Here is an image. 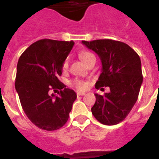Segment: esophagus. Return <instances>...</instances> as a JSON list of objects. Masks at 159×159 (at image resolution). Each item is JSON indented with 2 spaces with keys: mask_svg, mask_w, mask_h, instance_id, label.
<instances>
[{
  "mask_svg": "<svg viewBox=\"0 0 159 159\" xmlns=\"http://www.w3.org/2000/svg\"><path fill=\"white\" fill-rule=\"evenodd\" d=\"M77 95H78V96H81V95H85V93H84V92H77Z\"/></svg>",
  "mask_w": 159,
  "mask_h": 159,
  "instance_id": "1",
  "label": "esophagus"
}]
</instances>
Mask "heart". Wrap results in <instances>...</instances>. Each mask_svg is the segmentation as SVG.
Masks as SVG:
<instances>
[{"label":"heart","instance_id":"b5f03b06","mask_svg":"<svg viewBox=\"0 0 159 159\" xmlns=\"http://www.w3.org/2000/svg\"><path fill=\"white\" fill-rule=\"evenodd\" d=\"M79 57L82 60L83 62L85 64H87V65L92 60V59L95 58V56L92 53L89 52H81L79 54ZM67 67H68V60L66 59V60H64V61L62 64V68L64 70H66L67 68ZM71 85H72V86H74L79 90H85L87 88V87H88L87 82L82 80H79V79H75V80H71Z\"/></svg>","mask_w":159,"mask_h":159}]
</instances>
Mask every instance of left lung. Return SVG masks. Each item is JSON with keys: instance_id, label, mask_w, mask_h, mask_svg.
I'll list each match as a JSON object with an SVG mask.
<instances>
[{"instance_id": "left-lung-1", "label": "left lung", "mask_w": 159, "mask_h": 159, "mask_svg": "<svg viewBox=\"0 0 159 159\" xmlns=\"http://www.w3.org/2000/svg\"><path fill=\"white\" fill-rule=\"evenodd\" d=\"M82 43L93 50L102 62V73L95 88H110L109 93L95 94L96 100L92 113L102 124H118L128 116L139 97L143 83L139 57L127 43L118 40L104 39Z\"/></svg>"}]
</instances>
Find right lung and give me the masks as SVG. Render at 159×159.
I'll return each mask as SVG.
<instances>
[{
    "label": "right lung",
    "mask_w": 159,
    "mask_h": 159,
    "mask_svg": "<svg viewBox=\"0 0 159 159\" xmlns=\"http://www.w3.org/2000/svg\"><path fill=\"white\" fill-rule=\"evenodd\" d=\"M74 43L43 39L31 44L18 60L15 88L20 104L29 120L42 130L61 128L76 99L75 92L58 79ZM58 89L57 97L50 94Z\"/></svg>",
    "instance_id": "1"
}]
</instances>
